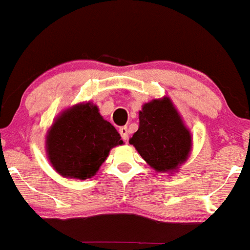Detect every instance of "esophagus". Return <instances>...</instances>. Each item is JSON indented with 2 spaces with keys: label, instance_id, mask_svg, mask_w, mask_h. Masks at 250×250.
I'll return each mask as SVG.
<instances>
[{
  "label": "esophagus",
  "instance_id": "1",
  "mask_svg": "<svg viewBox=\"0 0 250 250\" xmlns=\"http://www.w3.org/2000/svg\"><path fill=\"white\" fill-rule=\"evenodd\" d=\"M119 131L121 134V138L125 140V141H127V140H128V128L125 125V127H121Z\"/></svg>",
  "mask_w": 250,
  "mask_h": 250
}]
</instances>
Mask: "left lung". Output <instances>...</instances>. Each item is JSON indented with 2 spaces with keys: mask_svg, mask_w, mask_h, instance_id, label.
Returning a JSON list of instances; mask_svg holds the SVG:
<instances>
[{
  "mask_svg": "<svg viewBox=\"0 0 250 250\" xmlns=\"http://www.w3.org/2000/svg\"><path fill=\"white\" fill-rule=\"evenodd\" d=\"M140 125L129 144L156 172H173L188 160L192 148L191 133L168 97L142 105Z\"/></svg>",
  "mask_w": 250,
  "mask_h": 250,
  "instance_id": "obj_1",
  "label": "left lung"
}]
</instances>
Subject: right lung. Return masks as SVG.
<instances>
[{
  "label": "right lung",
  "instance_id": "obj_1",
  "mask_svg": "<svg viewBox=\"0 0 250 250\" xmlns=\"http://www.w3.org/2000/svg\"><path fill=\"white\" fill-rule=\"evenodd\" d=\"M123 145L120 134L92 103H79L54 120L46 136V152L53 168L65 178L94 177L111 148Z\"/></svg>",
  "mask_w": 250,
  "mask_h": 250
}]
</instances>
